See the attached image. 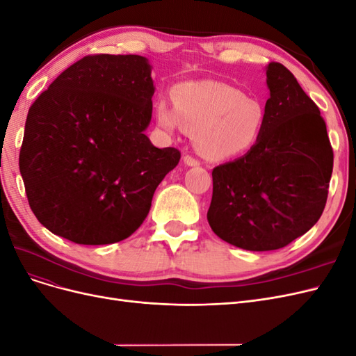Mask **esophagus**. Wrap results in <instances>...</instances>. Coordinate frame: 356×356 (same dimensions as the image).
I'll use <instances>...</instances> for the list:
<instances>
[{"mask_svg":"<svg viewBox=\"0 0 356 356\" xmlns=\"http://www.w3.org/2000/svg\"><path fill=\"white\" fill-rule=\"evenodd\" d=\"M184 163L187 166H199L200 161L196 157H193L191 154H187V156H184Z\"/></svg>","mask_w":356,"mask_h":356,"instance_id":"obj_1","label":"esophagus"}]
</instances>
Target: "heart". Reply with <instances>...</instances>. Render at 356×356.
<instances>
[{
	"label": "heart",
	"instance_id": "obj_1",
	"mask_svg": "<svg viewBox=\"0 0 356 356\" xmlns=\"http://www.w3.org/2000/svg\"><path fill=\"white\" fill-rule=\"evenodd\" d=\"M154 110L160 127L195 134L196 149L212 161L251 152L260 141L266 118L260 101L217 81L182 83L174 89V105L160 98Z\"/></svg>",
	"mask_w": 356,
	"mask_h": 356
}]
</instances>
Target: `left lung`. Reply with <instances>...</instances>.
Wrapping results in <instances>:
<instances>
[{
  "mask_svg": "<svg viewBox=\"0 0 356 356\" xmlns=\"http://www.w3.org/2000/svg\"><path fill=\"white\" fill-rule=\"evenodd\" d=\"M270 98L260 141L212 170V232L248 251L284 248L324 212L332 148L318 105L282 63L266 70Z\"/></svg>",
  "mask_w": 356,
  "mask_h": 356,
  "instance_id": "obj_1",
  "label": "left lung"
}]
</instances>
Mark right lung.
<instances>
[{"label":"right lung","instance_id":"1","mask_svg":"<svg viewBox=\"0 0 356 356\" xmlns=\"http://www.w3.org/2000/svg\"><path fill=\"white\" fill-rule=\"evenodd\" d=\"M152 67L138 55H89L28 111L19 169L29 207L53 234L80 245L129 238L157 186L181 159L144 134L152 120Z\"/></svg>","mask_w":356,"mask_h":356}]
</instances>
